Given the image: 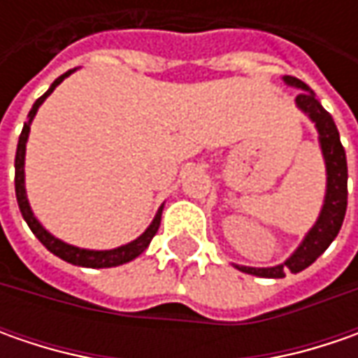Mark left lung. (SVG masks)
<instances>
[{"instance_id": "obj_1", "label": "left lung", "mask_w": 358, "mask_h": 358, "mask_svg": "<svg viewBox=\"0 0 358 358\" xmlns=\"http://www.w3.org/2000/svg\"><path fill=\"white\" fill-rule=\"evenodd\" d=\"M282 79L287 85L301 90L295 99L296 107L309 115V119L319 131V143H321L324 167H327V193H324L323 209H321L317 223L313 225L307 237L299 245V249L285 263L277 265V267L263 268L235 265L243 273H249L255 277H265V279H282L287 271L301 273L303 268L313 265L338 235L345 213H347V195H349V191H347V177H349L347 175V155H345V147L341 145L338 129L331 113L319 103V99L315 97V93L310 91L307 83L291 76H285Z\"/></svg>"}]
</instances>
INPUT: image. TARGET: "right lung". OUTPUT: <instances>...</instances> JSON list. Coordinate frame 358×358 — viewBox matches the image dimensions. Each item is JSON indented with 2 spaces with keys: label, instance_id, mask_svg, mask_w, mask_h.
Listing matches in <instances>:
<instances>
[{
  "label": "right lung",
  "instance_id": "add662e5",
  "mask_svg": "<svg viewBox=\"0 0 358 358\" xmlns=\"http://www.w3.org/2000/svg\"><path fill=\"white\" fill-rule=\"evenodd\" d=\"M76 69H69L67 73L59 76L37 101L31 107L29 111V121L23 123V129H21L20 141H17V151H15V197H17V205H20V211L25 219V223L29 225V229L34 231V235L37 239L41 241V245L51 251L53 255H57L59 259L71 263V265H79V267H91V268H107V267H117V265H123V263H129L135 257L143 253L145 249L149 247L151 239L155 237L159 225H161V213H163V205L159 207L157 215L153 219V223L149 227L145 229L143 235H139L135 241H131L127 245H121L117 249H109V251H90V249H79V247H73V245H67L63 243L62 239L53 237L49 231L43 229V225L35 219L34 211L29 207V201H27V195H25V171H23V165H25V143H27V137H29V125H31V119L35 117L39 105L43 103L48 99V95H51V91L55 90L63 79L67 76H71Z\"/></svg>",
  "mask_w": 358,
  "mask_h": 358
}]
</instances>
